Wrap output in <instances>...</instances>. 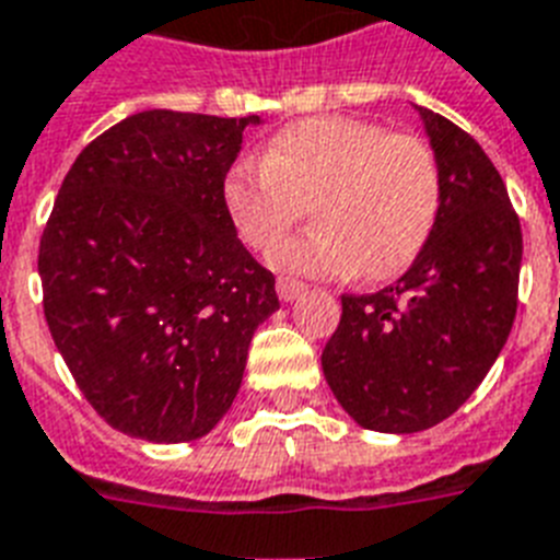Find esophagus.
<instances>
[{"mask_svg":"<svg viewBox=\"0 0 560 560\" xmlns=\"http://www.w3.org/2000/svg\"><path fill=\"white\" fill-rule=\"evenodd\" d=\"M303 291H306V283H303V280H294V277H277V298L283 300V303L298 300Z\"/></svg>","mask_w":560,"mask_h":560,"instance_id":"esophagus-1","label":"esophagus"}]
</instances>
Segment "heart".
Returning <instances> with one entry per match:
<instances>
[{
  "label": "heart",
  "instance_id": "1",
  "mask_svg": "<svg viewBox=\"0 0 560 560\" xmlns=\"http://www.w3.org/2000/svg\"><path fill=\"white\" fill-rule=\"evenodd\" d=\"M441 160L418 133L360 117H308L277 131L260 163L240 160L223 179L237 237L266 252L305 206L318 225L269 254L277 269L389 280L412 266L435 229Z\"/></svg>",
  "mask_w": 560,
  "mask_h": 560
}]
</instances>
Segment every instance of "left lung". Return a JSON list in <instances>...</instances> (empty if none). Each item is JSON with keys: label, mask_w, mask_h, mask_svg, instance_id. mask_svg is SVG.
Instances as JSON below:
<instances>
[{"label": "left lung", "mask_w": 560, "mask_h": 560, "mask_svg": "<svg viewBox=\"0 0 560 560\" xmlns=\"http://www.w3.org/2000/svg\"><path fill=\"white\" fill-rule=\"evenodd\" d=\"M418 110L443 174L435 229L397 283L340 298L320 358L337 404L363 429L395 435L446 420L487 377L512 331L524 254L521 220L483 148Z\"/></svg>", "instance_id": "left-lung-1"}]
</instances>
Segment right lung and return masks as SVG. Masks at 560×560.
<instances>
[{
  "mask_svg": "<svg viewBox=\"0 0 560 560\" xmlns=\"http://www.w3.org/2000/svg\"><path fill=\"white\" fill-rule=\"evenodd\" d=\"M260 117L140 110L82 148L39 243L50 337L96 415L125 435H208L248 343L280 308L240 243L223 179Z\"/></svg>",
  "mask_w": 560,
  "mask_h": 560,
  "instance_id": "add662e5",
  "label": "right lung"
}]
</instances>
